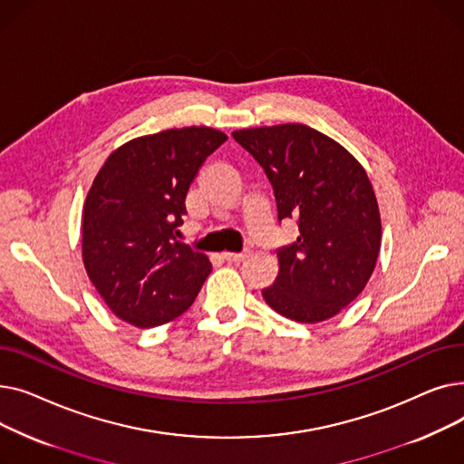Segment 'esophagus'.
<instances>
[{"instance_id": "obj_1", "label": "esophagus", "mask_w": 464, "mask_h": 464, "mask_svg": "<svg viewBox=\"0 0 464 464\" xmlns=\"http://www.w3.org/2000/svg\"><path fill=\"white\" fill-rule=\"evenodd\" d=\"M246 257V254H233V252H224L222 254V259L229 261V263H238Z\"/></svg>"}]
</instances>
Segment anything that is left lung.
Wrapping results in <instances>:
<instances>
[{
	"label": "left lung",
	"mask_w": 464,
	"mask_h": 464,
	"mask_svg": "<svg viewBox=\"0 0 464 464\" xmlns=\"http://www.w3.org/2000/svg\"><path fill=\"white\" fill-rule=\"evenodd\" d=\"M273 184L278 219L299 237L278 250V276L263 299L284 318L318 324L367 285L382 245L376 193L364 167L331 137L304 124L233 131Z\"/></svg>",
	"instance_id": "obj_1"
}]
</instances>
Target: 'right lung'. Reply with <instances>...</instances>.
I'll return each instance as SVG.
<instances>
[{
  "label": "right lung",
  "mask_w": 464,
  "mask_h": 464,
  "mask_svg": "<svg viewBox=\"0 0 464 464\" xmlns=\"http://www.w3.org/2000/svg\"><path fill=\"white\" fill-rule=\"evenodd\" d=\"M227 135L191 126L131 139L107 158L82 207L84 269L114 315L140 329L179 318L212 271L177 240L199 167Z\"/></svg>",
  "instance_id": "1"
}]
</instances>
